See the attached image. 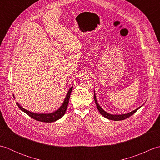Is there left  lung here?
I'll return each mask as SVG.
<instances>
[{
	"mask_svg": "<svg viewBox=\"0 0 160 160\" xmlns=\"http://www.w3.org/2000/svg\"><path fill=\"white\" fill-rule=\"evenodd\" d=\"M94 100H95V102H96V104L97 106V108L98 111H99V112L100 113L101 115H102L104 117H105L106 118L108 119V120H114V121H119V120H125V119H127L128 118H129L130 116H131V115L132 114H134L135 112H136L139 108H140L141 107H138V108H136V109L132 111L131 112H130V113H128L127 114H122V115H112V114H110V113H107L106 111H104L100 105L98 104V102H97V100H96V94H95V92H94Z\"/></svg>",
	"mask_w": 160,
	"mask_h": 160,
	"instance_id": "8db88e82",
	"label": "left lung"
}]
</instances>
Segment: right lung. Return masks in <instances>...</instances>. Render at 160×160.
Returning <instances> with one entry per match:
<instances>
[{"instance_id": "obj_1", "label": "right lung", "mask_w": 160, "mask_h": 160, "mask_svg": "<svg viewBox=\"0 0 160 160\" xmlns=\"http://www.w3.org/2000/svg\"><path fill=\"white\" fill-rule=\"evenodd\" d=\"M72 89H73V87H71L69 91H68L65 99H64V101L62 103V106H61L57 111L51 113H33V112L25 109V108L20 106L18 102H16V104L17 106L19 107L20 110H22L23 112H25V113L26 114H28L29 116L32 118L33 119H34L36 120L44 122H53L59 120V119L62 118L64 115V114L65 113L68 104H69V98L71 96V91H72Z\"/></svg>"}]
</instances>
